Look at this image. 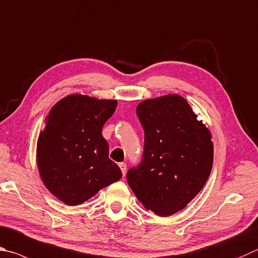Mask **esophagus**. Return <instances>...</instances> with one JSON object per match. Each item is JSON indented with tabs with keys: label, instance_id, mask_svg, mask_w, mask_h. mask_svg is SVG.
Masks as SVG:
<instances>
[{
	"label": "esophagus",
	"instance_id": "obj_1",
	"mask_svg": "<svg viewBox=\"0 0 258 258\" xmlns=\"http://www.w3.org/2000/svg\"><path fill=\"white\" fill-rule=\"evenodd\" d=\"M119 168H120L121 172H123V175L125 176V175H126V163L120 162V163H119Z\"/></svg>",
	"mask_w": 258,
	"mask_h": 258
}]
</instances>
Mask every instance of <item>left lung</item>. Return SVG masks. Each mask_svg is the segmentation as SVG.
Masks as SVG:
<instances>
[{
	"label": "left lung",
	"mask_w": 258,
	"mask_h": 258,
	"mask_svg": "<svg viewBox=\"0 0 258 258\" xmlns=\"http://www.w3.org/2000/svg\"><path fill=\"white\" fill-rule=\"evenodd\" d=\"M137 115L144 130L143 159L126 178L145 209L169 217L207 182L213 165L212 135L179 95L143 100Z\"/></svg>",
	"instance_id": "obj_1"
}]
</instances>
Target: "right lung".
I'll use <instances>...</instances> for the list:
<instances>
[{
  "label": "right lung",
  "mask_w": 258,
  "mask_h": 258,
  "mask_svg": "<svg viewBox=\"0 0 258 258\" xmlns=\"http://www.w3.org/2000/svg\"><path fill=\"white\" fill-rule=\"evenodd\" d=\"M116 106L117 100L74 93L49 110L37 141V166L46 188L63 203L82 204L121 178L101 134Z\"/></svg>",
  "instance_id": "right-lung-1"
}]
</instances>
